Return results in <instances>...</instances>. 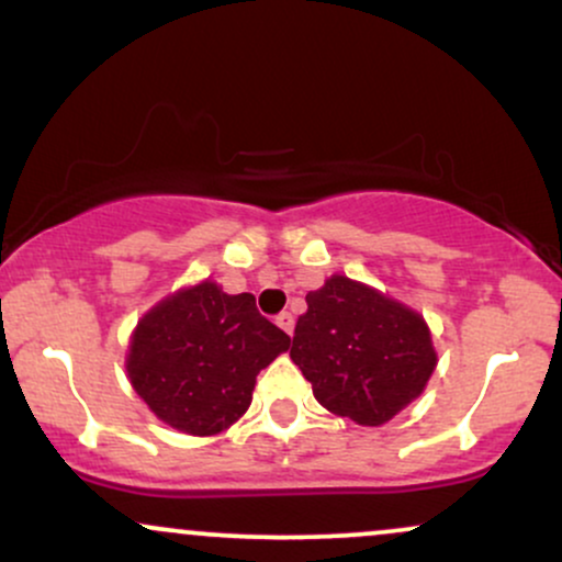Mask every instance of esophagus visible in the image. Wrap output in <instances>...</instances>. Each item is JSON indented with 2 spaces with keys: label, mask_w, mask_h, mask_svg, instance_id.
<instances>
[{
  "label": "esophagus",
  "mask_w": 562,
  "mask_h": 562,
  "mask_svg": "<svg viewBox=\"0 0 562 562\" xmlns=\"http://www.w3.org/2000/svg\"><path fill=\"white\" fill-rule=\"evenodd\" d=\"M277 325H280L282 330H285V333L290 335V333H293V325H295L293 314H290V312H282V314H277Z\"/></svg>",
  "instance_id": "obj_1"
}]
</instances>
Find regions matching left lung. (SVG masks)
I'll return each mask as SVG.
<instances>
[{"label": "left lung", "mask_w": 562, "mask_h": 562, "mask_svg": "<svg viewBox=\"0 0 562 562\" xmlns=\"http://www.w3.org/2000/svg\"><path fill=\"white\" fill-rule=\"evenodd\" d=\"M306 303L290 359L325 409L378 428L425 391L438 353L423 314L346 274L327 277Z\"/></svg>", "instance_id": "left-lung-1"}]
</instances>
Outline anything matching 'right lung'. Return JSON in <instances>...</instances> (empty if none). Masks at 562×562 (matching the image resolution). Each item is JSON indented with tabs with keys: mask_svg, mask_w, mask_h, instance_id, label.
I'll return each instance as SVG.
<instances>
[{
	"mask_svg": "<svg viewBox=\"0 0 562 562\" xmlns=\"http://www.w3.org/2000/svg\"><path fill=\"white\" fill-rule=\"evenodd\" d=\"M290 348L250 293L203 280L158 301L132 333L126 372L153 415L190 436H216L245 415L256 375Z\"/></svg>",
	"mask_w": 562,
	"mask_h": 562,
	"instance_id": "right-lung-1",
	"label": "right lung"
}]
</instances>
